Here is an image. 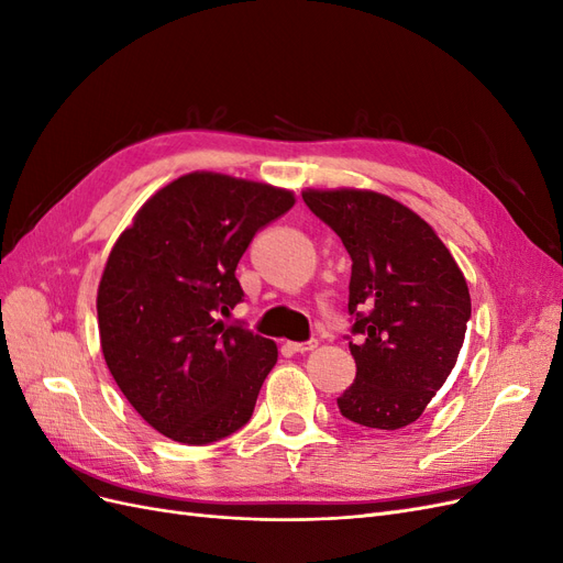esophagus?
Wrapping results in <instances>:
<instances>
[{
  "label": "esophagus",
  "instance_id": "esophagus-1",
  "mask_svg": "<svg viewBox=\"0 0 563 563\" xmlns=\"http://www.w3.org/2000/svg\"><path fill=\"white\" fill-rule=\"evenodd\" d=\"M286 347L298 352V354H305V352H310V350L317 347V340H308V343H286Z\"/></svg>",
  "mask_w": 563,
  "mask_h": 563
}]
</instances>
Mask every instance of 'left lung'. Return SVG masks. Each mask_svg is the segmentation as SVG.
Returning a JSON list of instances; mask_svg holds the SVG:
<instances>
[{
	"mask_svg": "<svg viewBox=\"0 0 563 563\" xmlns=\"http://www.w3.org/2000/svg\"><path fill=\"white\" fill-rule=\"evenodd\" d=\"M305 203L352 258L350 343L354 383L338 397L347 420L371 430L416 422L451 376L472 300L465 275L424 220L373 190H305Z\"/></svg>",
	"mask_w": 563,
	"mask_h": 563,
	"instance_id": "8db88e82",
	"label": "left lung"
}]
</instances>
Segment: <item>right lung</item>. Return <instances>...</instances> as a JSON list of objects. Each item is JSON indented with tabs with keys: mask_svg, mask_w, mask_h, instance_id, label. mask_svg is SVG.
Segmentation results:
<instances>
[{
	"mask_svg": "<svg viewBox=\"0 0 563 563\" xmlns=\"http://www.w3.org/2000/svg\"><path fill=\"white\" fill-rule=\"evenodd\" d=\"M296 203L291 190L213 172L152 195L114 242L98 284L106 364L159 434L201 446L249 422L277 345L228 314L253 234Z\"/></svg>",
	"mask_w": 563,
	"mask_h": 563,
	"instance_id": "obj_1",
	"label": "right lung"
}]
</instances>
